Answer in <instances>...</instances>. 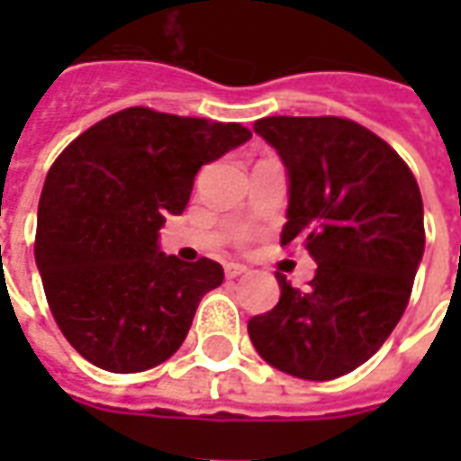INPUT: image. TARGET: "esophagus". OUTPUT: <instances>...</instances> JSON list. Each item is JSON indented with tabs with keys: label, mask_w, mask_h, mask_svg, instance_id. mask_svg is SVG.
I'll use <instances>...</instances> for the list:
<instances>
[{
	"label": "esophagus",
	"mask_w": 461,
	"mask_h": 461,
	"mask_svg": "<svg viewBox=\"0 0 461 461\" xmlns=\"http://www.w3.org/2000/svg\"><path fill=\"white\" fill-rule=\"evenodd\" d=\"M224 274H227V279H237L241 274H247V267L237 264V261H230V264H224Z\"/></svg>",
	"instance_id": "obj_1"
}]
</instances>
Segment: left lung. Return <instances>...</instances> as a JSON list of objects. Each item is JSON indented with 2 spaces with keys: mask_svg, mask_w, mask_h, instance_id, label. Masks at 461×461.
<instances>
[{
  "mask_svg": "<svg viewBox=\"0 0 461 461\" xmlns=\"http://www.w3.org/2000/svg\"><path fill=\"white\" fill-rule=\"evenodd\" d=\"M254 132L286 167L281 247L301 241L319 269L309 291L276 274L279 303L249 321V339L286 375L333 380L363 366L405 311L425 254L422 194L402 158L346 118L274 115Z\"/></svg>",
  "mask_w": 461,
  "mask_h": 461,
  "instance_id": "1",
  "label": "left lung"
}]
</instances>
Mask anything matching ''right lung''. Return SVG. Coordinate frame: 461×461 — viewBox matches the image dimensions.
<instances>
[{
  "mask_svg": "<svg viewBox=\"0 0 461 461\" xmlns=\"http://www.w3.org/2000/svg\"><path fill=\"white\" fill-rule=\"evenodd\" d=\"M249 138L240 122L125 108L56 158L39 200L34 257L59 329L88 363L140 373L182 346L224 269L167 257L160 227L187 207L202 165Z\"/></svg>",
  "mask_w": 461,
  "mask_h": 461,
  "instance_id": "right-lung-1",
  "label": "right lung"
}]
</instances>
